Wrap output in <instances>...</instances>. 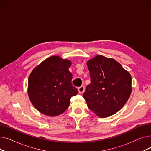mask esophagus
<instances>
[{
  "mask_svg": "<svg viewBox=\"0 0 151 151\" xmlns=\"http://www.w3.org/2000/svg\"><path fill=\"white\" fill-rule=\"evenodd\" d=\"M78 89L79 93H83V92H84V89H85V88H84V86H80V87H79Z\"/></svg>",
  "mask_w": 151,
  "mask_h": 151,
  "instance_id": "1",
  "label": "esophagus"
}]
</instances>
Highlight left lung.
Masks as SVG:
<instances>
[{
  "instance_id": "1",
  "label": "left lung",
  "mask_w": 151,
  "mask_h": 151,
  "mask_svg": "<svg viewBox=\"0 0 151 151\" xmlns=\"http://www.w3.org/2000/svg\"><path fill=\"white\" fill-rule=\"evenodd\" d=\"M91 84L83 97L89 108L99 117H107L119 111L132 92V78L119 63L98 55L88 63Z\"/></svg>"
}]
</instances>
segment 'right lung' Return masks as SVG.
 I'll use <instances>...</instances> for the list:
<instances>
[{
	"instance_id": "add662e5",
	"label": "right lung",
	"mask_w": 151,
	"mask_h": 151,
	"mask_svg": "<svg viewBox=\"0 0 151 151\" xmlns=\"http://www.w3.org/2000/svg\"><path fill=\"white\" fill-rule=\"evenodd\" d=\"M70 61L52 56L45 60L30 73L28 94L32 104L40 112L58 116L68 108L71 98L78 93L71 84Z\"/></svg>"
}]
</instances>
